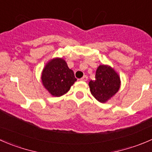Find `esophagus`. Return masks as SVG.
I'll list each match as a JSON object with an SVG mask.
<instances>
[{"label":"esophagus","mask_w":152,"mask_h":152,"mask_svg":"<svg viewBox=\"0 0 152 152\" xmlns=\"http://www.w3.org/2000/svg\"><path fill=\"white\" fill-rule=\"evenodd\" d=\"M87 80H88V77L86 75H84L82 78H80V80L82 81H87Z\"/></svg>","instance_id":"34e87169"}]
</instances>
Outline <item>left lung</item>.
<instances>
[{
  "instance_id": "left-lung-1",
  "label": "left lung",
  "mask_w": 152,
  "mask_h": 152,
  "mask_svg": "<svg viewBox=\"0 0 152 152\" xmlns=\"http://www.w3.org/2000/svg\"><path fill=\"white\" fill-rule=\"evenodd\" d=\"M91 94L100 103H106L118 91L121 78L114 69L107 65H100L97 69L94 80L88 83Z\"/></svg>"
}]
</instances>
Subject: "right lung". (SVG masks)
<instances>
[{
  "label": "right lung",
  "instance_id": "1",
  "mask_svg": "<svg viewBox=\"0 0 152 152\" xmlns=\"http://www.w3.org/2000/svg\"><path fill=\"white\" fill-rule=\"evenodd\" d=\"M42 83L55 97H61L68 92L77 79L72 69L63 58H53L46 64L42 72Z\"/></svg>",
  "mask_w": 152,
  "mask_h": 152
}]
</instances>
